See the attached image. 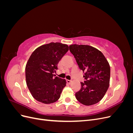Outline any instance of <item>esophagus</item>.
I'll use <instances>...</instances> for the list:
<instances>
[{"instance_id":"1","label":"esophagus","mask_w":133,"mask_h":133,"mask_svg":"<svg viewBox=\"0 0 133 133\" xmlns=\"http://www.w3.org/2000/svg\"><path fill=\"white\" fill-rule=\"evenodd\" d=\"M66 83H67L68 84H70L72 82L71 80H66Z\"/></svg>"}]
</instances>
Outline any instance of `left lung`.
Here are the masks:
<instances>
[{
  "instance_id": "1",
  "label": "left lung",
  "mask_w": 133,
  "mask_h": 133,
  "mask_svg": "<svg viewBox=\"0 0 133 133\" xmlns=\"http://www.w3.org/2000/svg\"><path fill=\"white\" fill-rule=\"evenodd\" d=\"M69 50L75 58L85 79L75 93L76 99L84 105L99 103L107 91L110 83V68L101 51L87 45L73 44Z\"/></svg>"
}]
</instances>
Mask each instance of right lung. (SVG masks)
<instances>
[{
    "instance_id": "1",
    "label": "right lung",
    "mask_w": 133,
    "mask_h": 133,
    "mask_svg": "<svg viewBox=\"0 0 133 133\" xmlns=\"http://www.w3.org/2000/svg\"><path fill=\"white\" fill-rule=\"evenodd\" d=\"M69 50L66 44L50 43L37 48L31 54L25 66L27 87L38 102L49 104L60 98L66 80L54 77L58 64Z\"/></svg>"
}]
</instances>
